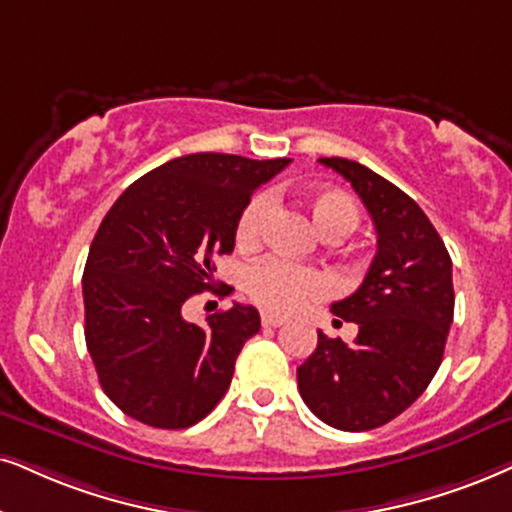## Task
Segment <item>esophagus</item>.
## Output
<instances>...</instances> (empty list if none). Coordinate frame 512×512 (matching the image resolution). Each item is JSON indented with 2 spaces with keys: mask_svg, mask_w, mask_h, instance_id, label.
Listing matches in <instances>:
<instances>
[{
  "mask_svg": "<svg viewBox=\"0 0 512 512\" xmlns=\"http://www.w3.org/2000/svg\"><path fill=\"white\" fill-rule=\"evenodd\" d=\"M283 323H286V316H276V314H269V312L262 314V326L264 328H276V326H283Z\"/></svg>",
  "mask_w": 512,
  "mask_h": 512,
  "instance_id": "esophagus-1",
  "label": "esophagus"
}]
</instances>
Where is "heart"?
<instances>
[{
  "mask_svg": "<svg viewBox=\"0 0 512 512\" xmlns=\"http://www.w3.org/2000/svg\"><path fill=\"white\" fill-rule=\"evenodd\" d=\"M314 224L326 238L340 241L352 234L359 226V208L352 198L335 189H316L307 196ZM271 210V198L267 193H257L245 205L236 224L238 248L250 250L260 243L264 222ZM245 295L262 309L276 314H288L300 309L309 300H319L328 293L331 283L319 269L302 267V264L278 260H264L245 274Z\"/></svg>",
  "mask_w": 512,
  "mask_h": 512,
  "instance_id": "1",
  "label": "heart"
}]
</instances>
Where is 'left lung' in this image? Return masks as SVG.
I'll return each instance as SVG.
<instances>
[{
  "mask_svg": "<svg viewBox=\"0 0 512 512\" xmlns=\"http://www.w3.org/2000/svg\"><path fill=\"white\" fill-rule=\"evenodd\" d=\"M342 174L366 205L378 234L357 293L331 312L359 326L352 345L319 331L297 368L304 404L331 428L364 432L390 423L435 378L454 321L451 257L413 198L347 158H319Z\"/></svg>",
  "mask_w": 512,
  "mask_h": 512,
  "instance_id": "left-lung-1",
  "label": "left lung"
}]
</instances>
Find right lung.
I'll use <instances>...</instances> for the list:
<instances>
[{"label":"right lung","mask_w":512,"mask_h":512,"mask_svg":"<svg viewBox=\"0 0 512 512\" xmlns=\"http://www.w3.org/2000/svg\"><path fill=\"white\" fill-rule=\"evenodd\" d=\"M288 163L181 155L127 186L103 217L82 276L84 340L103 392L129 418L184 430L229 390L260 312L234 302L198 326L181 307L215 288L212 257L234 250L252 191Z\"/></svg>","instance_id":"1"}]
</instances>
